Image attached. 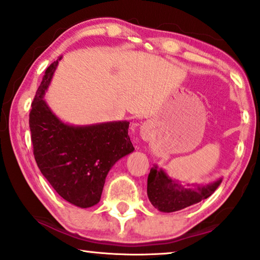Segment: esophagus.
<instances>
[{
  "label": "esophagus",
  "instance_id": "34e87169",
  "mask_svg": "<svg viewBox=\"0 0 260 260\" xmlns=\"http://www.w3.org/2000/svg\"><path fill=\"white\" fill-rule=\"evenodd\" d=\"M141 138L143 139V140L145 141H149V139H150V129H149V126L147 125H143L142 127H141Z\"/></svg>",
  "mask_w": 260,
  "mask_h": 260
}]
</instances>
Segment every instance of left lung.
<instances>
[{
    "label": "left lung",
    "mask_w": 260,
    "mask_h": 260,
    "mask_svg": "<svg viewBox=\"0 0 260 260\" xmlns=\"http://www.w3.org/2000/svg\"><path fill=\"white\" fill-rule=\"evenodd\" d=\"M222 180L219 177L207 184L182 183L154 165L147 181V195L153 207L158 211H179L211 196L222 183Z\"/></svg>",
    "instance_id": "left-lung-1"
}]
</instances>
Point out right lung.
<instances>
[{"instance_id": "obj_1", "label": "right lung", "mask_w": 260, "mask_h": 260, "mask_svg": "<svg viewBox=\"0 0 260 260\" xmlns=\"http://www.w3.org/2000/svg\"><path fill=\"white\" fill-rule=\"evenodd\" d=\"M60 59L46 69L31 105L34 155L41 173L58 195L76 207L90 208L100 201L111 168L134 150L129 122L70 125L58 118L44 95Z\"/></svg>"}]
</instances>
